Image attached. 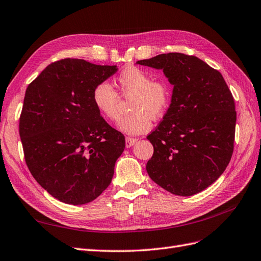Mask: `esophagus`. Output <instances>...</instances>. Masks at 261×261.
<instances>
[{"instance_id": "obj_1", "label": "esophagus", "mask_w": 261, "mask_h": 261, "mask_svg": "<svg viewBox=\"0 0 261 261\" xmlns=\"http://www.w3.org/2000/svg\"><path fill=\"white\" fill-rule=\"evenodd\" d=\"M137 141H138V139L126 137V138H125V147H128V148L131 147L133 144H136Z\"/></svg>"}]
</instances>
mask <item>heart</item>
I'll return each instance as SVG.
<instances>
[{
  "label": "heart",
  "mask_w": 261,
  "mask_h": 261,
  "mask_svg": "<svg viewBox=\"0 0 261 261\" xmlns=\"http://www.w3.org/2000/svg\"><path fill=\"white\" fill-rule=\"evenodd\" d=\"M123 97H132V113L121 118L118 126L126 135H141L151 129L152 118L160 119L166 114L172 101V87L165 80H153L148 72L128 66L118 77ZM93 102L98 113L108 120L119 118V95L107 82H100L93 91Z\"/></svg>",
  "instance_id": "b5f03b06"
}]
</instances>
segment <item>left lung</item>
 Wrapping results in <instances>:
<instances>
[{"instance_id": "1", "label": "left lung", "mask_w": 261, "mask_h": 261, "mask_svg": "<svg viewBox=\"0 0 261 261\" xmlns=\"http://www.w3.org/2000/svg\"><path fill=\"white\" fill-rule=\"evenodd\" d=\"M137 63L163 70L174 85L168 110L147 136L154 147L147 174L173 195H196L218 179L232 158L233 95L222 74L195 56L169 52Z\"/></svg>"}]
</instances>
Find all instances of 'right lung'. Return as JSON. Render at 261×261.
I'll list each match as a JSON object with an SVG mask.
<instances>
[{
  "label": "right lung",
  "instance_id": "obj_1",
  "mask_svg": "<svg viewBox=\"0 0 261 261\" xmlns=\"http://www.w3.org/2000/svg\"><path fill=\"white\" fill-rule=\"evenodd\" d=\"M117 70L62 59L26 89L19 118L25 161L36 181L61 202H91L113 179L124 137L103 120L92 95Z\"/></svg>",
  "mask_w": 261,
  "mask_h": 261
}]
</instances>
